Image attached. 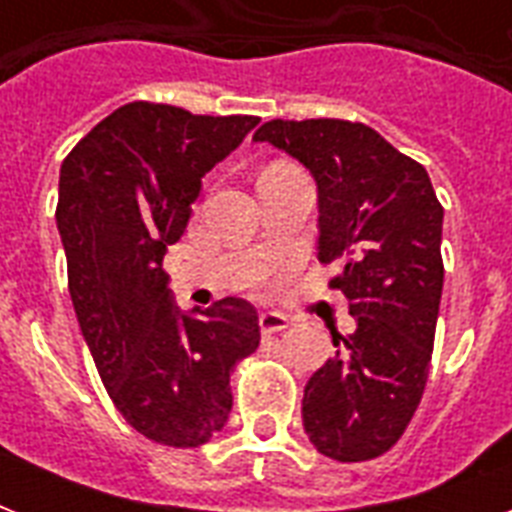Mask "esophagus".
Instances as JSON below:
<instances>
[{
  "mask_svg": "<svg viewBox=\"0 0 512 512\" xmlns=\"http://www.w3.org/2000/svg\"><path fill=\"white\" fill-rule=\"evenodd\" d=\"M287 327L289 319L287 316H281V313L265 311L263 316H260V332H263V335H276V332H284Z\"/></svg>",
  "mask_w": 512,
  "mask_h": 512,
  "instance_id": "obj_1",
  "label": "esophagus"
}]
</instances>
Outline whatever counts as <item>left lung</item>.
Segmentation results:
<instances>
[{
    "label": "left lung",
    "mask_w": 512,
    "mask_h": 512,
    "mask_svg": "<svg viewBox=\"0 0 512 512\" xmlns=\"http://www.w3.org/2000/svg\"><path fill=\"white\" fill-rule=\"evenodd\" d=\"M303 164L319 191V260L356 329L305 385L303 428L321 454L364 462L396 444L428 382L444 289V207L422 164L366 124L273 119L255 132Z\"/></svg>",
    "instance_id": "8db88e82"
}]
</instances>
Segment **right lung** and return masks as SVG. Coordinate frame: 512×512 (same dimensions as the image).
<instances>
[{"label":"right lung","mask_w":512,"mask_h":512,"mask_svg":"<svg viewBox=\"0 0 512 512\" xmlns=\"http://www.w3.org/2000/svg\"><path fill=\"white\" fill-rule=\"evenodd\" d=\"M257 122L138 100L95 124L60 167L55 223L79 329L116 409L156 444L193 449L220 433L233 366L260 345L255 305L223 297L180 311L162 268L201 177Z\"/></svg>","instance_id":"1"}]
</instances>
